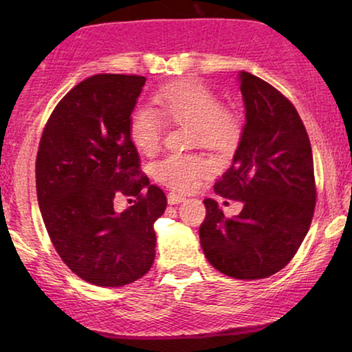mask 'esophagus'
<instances>
[{
    "label": "esophagus",
    "mask_w": 352,
    "mask_h": 352,
    "mask_svg": "<svg viewBox=\"0 0 352 352\" xmlns=\"http://www.w3.org/2000/svg\"><path fill=\"white\" fill-rule=\"evenodd\" d=\"M186 199L182 195H177V194H173V192H170V194H168V204L170 205H177V204H181V201H184Z\"/></svg>",
    "instance_id": "obj_1"
}]
</instances>
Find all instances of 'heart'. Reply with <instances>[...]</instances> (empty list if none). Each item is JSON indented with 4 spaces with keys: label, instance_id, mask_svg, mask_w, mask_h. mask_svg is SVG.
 Here are the masks:
<instances>
[{
    "label": "heart",
    "instance_id": "obj_1",
    "mask_svg": "<svg viewBox=\"0 0 352 352\" xmlns=\"http://www.w3.org/2000/svg\"><path fill=\"white\" fill-rule=\"evenodd\" d=\"M153 104L168 122L190 124L192 144L226 151L239 136V120L232 110L219 105L208 86L195 80H177L153 96ZM162 120L147 109H136L129 117V138L138 151L153 153L160 146ZM214 171L210 158L197 153H171L153 165V175L176 192L194 190L201 177Z\"/></svg>",
    "mask_w": 352,
    "mask_h": 352
}]
</instances>
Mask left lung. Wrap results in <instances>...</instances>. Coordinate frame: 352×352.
<instances>
[{
    "instance_id": "left-lung-1",
    "label": "left lung",
    "mask_w": 352,
    "mask_h": 352,
    "mask_svg": "<svg viewBox=\"0 0 352 352\" xmlns=\"http://www.w3.org/2000/svg\"><path fill=\"white\" fill-rule=\"evenodd\" d=\"M245 123L232 166L214 192L242 201L226 218L218 201L205 199L200 245L224 276L254 280L287 266L309 230L316 206L309 136L285 96L248 72H240Z\"/></svg>"
}]
</instances>
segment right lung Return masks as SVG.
Returning a JSON list of instances; mask_svg holds the SVG:
<instances>
[{"instance_id":"1","label":"right lung","mask_w":352,"mask_h":352,"mask_svg":"<svg viewBox=\"0 0 352 352\" xmlns=\"http://www.w3.org/2000/svg\"><path fill=\"white\" fill-rule=\"evenodd\" d=\"M144 83L115 74L81 81L56 105L38 147L36 195L51 242L72 272L98 287L128 285L155 259L153 223L166 197L141 175L129 138ZM122 195L137 201L117 214Z\"/></svg>"}]
</instances>
